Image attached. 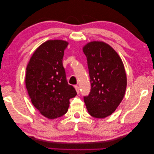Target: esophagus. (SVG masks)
<instances>
[{"mask_svg": "<svg viewBox=\"0 0 154 154\" xmlns=\"http://www.w3.org/2000/svg\"><path fill=\"white\" fill-rule=\"evenodd\" d=\"M74 88H75V91H76L77 94H79L80 90H79V86H78V85H74Z\"/></svg>", "mask_w": 154, "mask_h": 154, "instance_id": "1", "label": "esophagus"}]
</instances>
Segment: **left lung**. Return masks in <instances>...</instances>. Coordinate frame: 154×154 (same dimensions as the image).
Here are the masks:
<instances>
[{
	"mask_svg": "<svg viewBox=\"0 0 154 154\" xmlns=\"http://www.w3.org/2000/svg\"><path fill=\"white\" fill-rule=\"evenodd\" d=\"M87 57L91 89L84 97L90 115L103 119L112 115L123 99L127 87L124 65L117 52L102 41L82 48Z\"/></svg>",
	"mask_w": 154,
	"mask_h": 154,
	"instance_id": "8db88e82",
	"label": "left lung"
}]
</instances>
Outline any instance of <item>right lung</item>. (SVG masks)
I'll return each instance as SVG.
<instances>
[{"instance_id":"1","label":"right lung","mask_w":154,"mask_h":154,"mask_svg":"<svg viewBox=\"0 0 154 154\" xmlns=\"http://www.w3.org/2000/svg\"><path fill=\"white\" fill-rule=\"evenodd\" d=\"M69 42L50 39L35 50L26 67L25 85L34 106L49 119L67 112L69 99L77 95L68 84L63 58Z\"/></svg>"}]
</instances>
